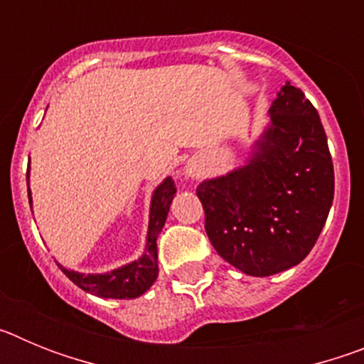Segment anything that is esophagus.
Returning a JSON list of instances; mask_svg holds the SVG:
<instances>
[{"instance_id":"obj_1","label":"esophagus","mask_w":364,"mask_h":364,"mask_svg":"<svg viewBox=\"0 0 364 364\" xmlns=\"http://www.w3.org/2000/svg\"><path fill=\"white\" fill-rule=\"evenodd\" d=\"M186 173L188 176L195 178V176H200L204 173V166L200 164V160H189L188 166H186Z\"/></svg>"}]
</instances>
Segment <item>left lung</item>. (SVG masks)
Here are the masks:
<instances>
[{
	"mask_svg": "<svg viewBox=\"0 0 364 364\" xmlns=\"http://www.w3.org/2000/svg\"><path fill=\"white\" fill-rule=\"evenodd\" d=\"M333 164L317 109L286 83L246 166L197 188L205 233L246 275L299 264L319 239L333 202Z\"/></svg>",
	"mask_w": 364,
	"mask_h": 364,
	"instance_id": "1",
	"label": "left lung"
}]
</instances>
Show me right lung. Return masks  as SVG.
Segmentation results:
<instances>
[{"instance_id": "obj_1", "label": "right lung", "mask_w": 364, "mask_h": 364, "mask_svg": "<svg viewBox=\"0 0 364 364\" xmlns=\"http://www.w3.org/2000/svg\"><path fill=\"white\" fill-rule=\"evenodd\" d=\"M28 178V176H27ZM176 188L171 176H167L159 188L154 189L153 198H151V213H149V230H147V244L146 253L138 260L125 264L118 269H112L109 273H100V275H85V273L73 272V269L63 268L60 269L65 273L67 277L80 286L82 290L89 291L92 295L105 299H134L140 297L144 291L151 288L156 275H159V253H156V237L162 231L166 224L169 205H171L173 197H175ZM28 202L31 198V189H28Z\"/></svg>"}]
</instances>
